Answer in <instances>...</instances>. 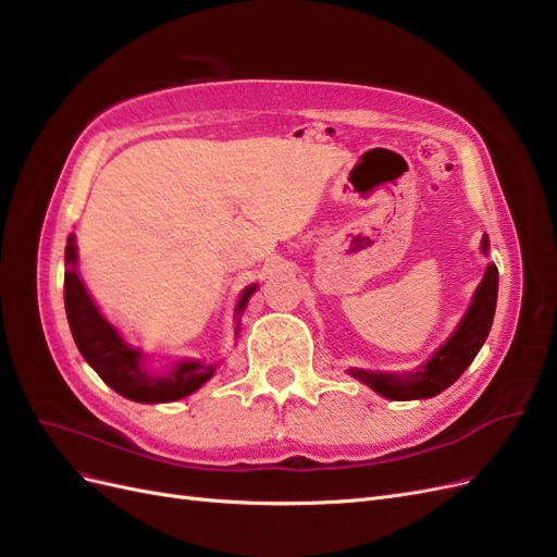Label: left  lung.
<instances>
[{
	"label": "left lung",
	"mask_w": 557,
	"mask_h": 557,
	"mask_svg": "<svg viewBox=\"0 0 557 557\" xmlns=\"http://www.w3.org/2000/svg\"><path fill=\"white\" fill-rule=\"evenodd\" d=\"M487 250V239H483V252ZM497 305V267L487 264L485 276L479 285V290L471 301L469 311L465 313L462 323L455 330L450 339L434 352V358L423 364V372L409 376H391L364 372V369H350V374L367 383L379 395L407 401V399H425L440 395L462 376L465 369L474 362L476 352L481 350L487 332H491Z\"/></svg>",
	"instance_id": "obj_1"
}]
</instances>
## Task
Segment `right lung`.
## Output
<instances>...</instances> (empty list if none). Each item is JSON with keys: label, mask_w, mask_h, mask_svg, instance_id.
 <instances>
[{"label": "right lung", "mask_w": 557, "mask_h": 557, "mask_svg": "<svg viewBox=\"0 0 557 557\" xmlns=\"http://www.w3.org/2000/svg\"><path fill=\"white\" fill-rule=\"evenodd\" d=\"M76 264V248L74 237L66 244V274H64V307L74 342L81 350V356L88 360L104 383H109L117 395H123L132 401L156 404V401H174L188 397L199 385H205L213 372V364L201 362H181L172 374L156 376L144 369L141 352L129 348L117 332L107 323L92 305L86 288L74 272ZM256 290V285L246 288L242 295L237 313L244 311L248 297Z\"/></svg>", "instance_id": "right-lung-1"}]
</instances>
